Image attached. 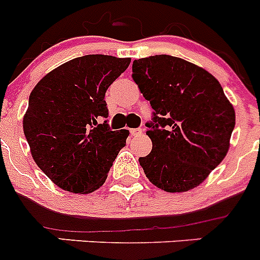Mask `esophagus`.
<instances>
[{"instance_id": "esophagus-1", "label": "esophagus", "mask_w": 260, "mask_h": 260, "mask_svg": "<svg viewBox=\"0 0 260 260\" xmlns=\"http://www.w3.org/2000/svg\"><path fill=\"white\" fill-rule=\"evenodd\" d=\"M142 133H143V128L142 127H137V128H130V134L132 135H139V134H142Z\"/></svg>"}]
</instances>
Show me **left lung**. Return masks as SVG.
Returning a JSON list of instances; mask_svg holds the SVG:
<instances>
[{"label": "left lung", "mask_w": 260, "mask_h": 260, "mask_svg": "<svg viewBox=\"0 0 260 260\" xmlns=\"http://www.w3.org/2000/svg\"><path fill=\"white\" fill-rule=\"evenodd\" d=\"M132 77L153 109L146 122L152 151L139 157L147 178L168 192L194 189L222 161L236 125L221 84L168 54L135 59Z\"/></svg>", "instance_id": "1"}]
</instances>
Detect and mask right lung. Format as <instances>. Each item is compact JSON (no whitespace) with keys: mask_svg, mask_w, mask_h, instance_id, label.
I'll return each instance as SVG.
<instances>
[{"mask_svg":"<svg viewBox=\"0 0 260 260\" xmlns=\"http://www.w3.org/2000/svg\"><path fill=\"white\" fill-rule=\"evenodd\" d=\"M130 58L87 54L58 66L32 89L23 130L32 157L66 191L88 194L107 180L128 130L112 132L105 92Z\"/></svg>","mask_w":260,"mask_h":260,"instance_id":"obj_1","label":"right lung"}]
</instances>
